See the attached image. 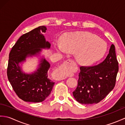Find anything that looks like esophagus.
Returning a JSON list of instances; mask_svg holds the SVG:
<instances>
[{
  "label": "esophagus",
  "instance_id": "1",
  "mask_svg": "<svg viewBox=\"0 0 125 125\" xmlns=\"http://www.w3.org/2000/svg\"><path fill=\"white\" fill-rule=\"evenodd\" d=\"M73 62V61L68 59L67 61H65L64 62V65L65 67H67V66L70 64V63ZM64 68H61L60 69H57L56 70V74L57 77V80H63V79H65V72H64Z\"/></svg>",
  "mask_w": 125,
  "mask_h": 125
}]
</instances>
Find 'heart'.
<instances>
[{
  "label": "heart",
  "mask_w": 125,
  "mask_h": 125,
  "mask_svg": "<svg viewBox=\"0 0 125 125\" xmlns=\"http://www.w3.org/2000/svg\"><path fill=\"white\" fill-rule=\"evenodd\" d=\"M62 43H55L58 51L75 53L77 62L84 66L98 62L104 56L107 50V44L104 41L85 31L68 34L63 39Z\"/></svg>",
  "instance_id": "1"
}]
</instances>
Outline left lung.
Listing matches in <instances>:
<instances>
[{
    "instance_id": "8db88e82",
    "label": "left lung",
    "mask_w": 125,
    "mask_h": 125,
    "mask_svg": "<svg viewBox=\"0 0 125 125\" xmlns=\"http://www.w3.org/2000/svg\"><path fill=\"white\" fill-rule=\"evenodd\" d=\"M115 47L111 45L109 54L100 64L93 67H81L78 84L73 94L82 104H97L113 89L118 72Z\"/></svg>"
}]
</instances>
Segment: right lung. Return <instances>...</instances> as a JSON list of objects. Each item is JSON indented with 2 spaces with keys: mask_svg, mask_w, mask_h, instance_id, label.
<instances>
[{
  "mask_svg": "<svg viewBox=\"0 0 125 125\" xmlns=\"http://www.w3.org/2000/svg\"><path fill=\"white\" fill-rule=\"evenodd\" d=\"M46 30V26H42L23 34L9 54L8 79L16 94L25 102H43L50 94L55 83L48 76L50 64L43 56L40 58L38 67L33 72L26 73L22 69L27 57L40 56L42 49L50 48L51 44L42 34Z\"/></svg>",
  "mask_w": 125,
  "mask_h": 125,
  "instance_id": "add662e5",
  "label": "right lung"
}]
</instances>
